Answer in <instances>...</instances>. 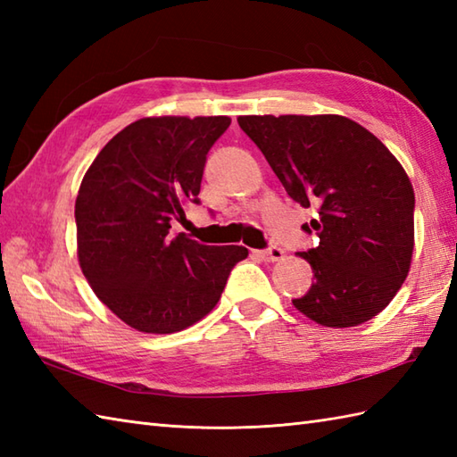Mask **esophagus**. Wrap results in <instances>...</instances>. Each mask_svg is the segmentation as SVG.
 Instances as JSON below:
<instances>
[{"mask_svg": "<svg viewBox=\"0 0 457 457\" xmlns=\"http://www.w3.org/2000/svg\"><path fill=\"white\" fill-rule=\"evenodd\" d=\"M255 255H257L259 259L267 261V263H275V261L285 259V251L280 249V247H269V249H265V251H255Z\"/></svg>", "mask_w": 457, "mask_h": 457, "instance_id": "1", "label": "esophagus"}]
</instances>
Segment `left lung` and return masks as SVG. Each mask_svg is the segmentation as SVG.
I'll list each match as a JSON object with an SVG mask.
<instances>
[{
  "label": "left lung",
  "instance_id": "obj_1",
  "mask_svg": "<svg viewBox=\"0 0 457 457\" xmlns=\"http://www.w3.org/2000/svg\"><path fill=\"white\" fill-rule=\"evenodd\" d=\"M288 196L320 218L318 247L296 253L316 280L295 308L326 328H352L389 306L409 277L414 190L395 154L344 115H239Z\"/></svg>",
  "mask_w": 457,
  "mask_h": 457
}]
</instances>
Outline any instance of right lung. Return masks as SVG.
<instances>
[{"instance_id": "1", "label": "right lung", "mask_w": 457, "mask_h": 457, "mask_svg": "<svg viewBox=\"0 0 457 457\" xmlns=\"http://www.w3.org/2000/svg\"><path fill=\"white\" fill-rule=\"evenodd\" d=\"M228 115H161L129 123L98 153L76 196V251L94 295L143 334L196 324L249 251L170 237L198 202L206 154Z\"/></svg>"}]
</instances>
